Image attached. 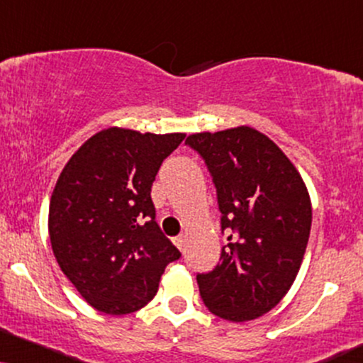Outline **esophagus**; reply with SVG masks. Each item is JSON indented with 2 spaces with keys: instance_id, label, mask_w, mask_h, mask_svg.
<instances>
[{
  "instance_id": "obj_1",
  "label": "esophagus",
  "mask_w": 363,
  "mask_h": 363,
  "mask_svg": "<svg viewBox=\"0 0 363 363\" xmlns=\"http://www.w3.org/2000/svg\"><path fill=\"white\" fill-rule=\"evenodd\" d=\"M172 242H174V245L179 248V250H184V242H186V240H184V237H182V235H179V237L174 238Z\"/></svg>"
}]
</instances>
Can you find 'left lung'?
<instances>
[{"label":"left lung","mask_w":363,"mask_h":363,"mask_svg":"<svg viewBox=\"0 0 363 363\" xmlns=\"http://www.w3.org/2000/svg\"><path fill=\"white\" fill-rule=\"evenodd\" d=\"M186 145L206 164L228 233L216 267L196 277L201 299L223 320H255L298 276L313 218L308 189L281 148L250 126L189 135Z\"/></svg>","instance_id":"1"}]
</instances>
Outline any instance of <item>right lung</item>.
<instances>
[{"label":"right lung","mask_w":363,"mask_h":363,"mask_svg":"<svg viewBox=\"0 0 363 363\" xmlns=\"http://www.w3.org/2000/svg\"><path fill=\"white\" fill-rule=\"evenodd\" d=\"M184 133H96L60 172L49 208L52 250L65 277L106 314L138 311L181 252L155 221L150 189Z\"/></svg>","instance_id":"add662e5"}]
</instances>
